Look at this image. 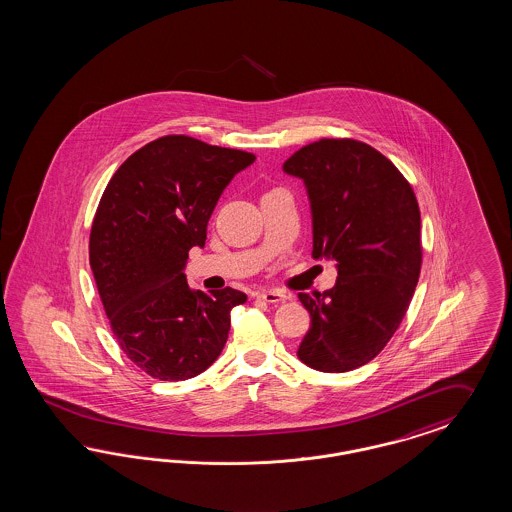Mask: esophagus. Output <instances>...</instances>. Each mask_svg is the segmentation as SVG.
Instances as JSON below:
<instances>
[{"label": "esophagus", "instance_id": "esophagus-1", "mask_svg": "<svg viewBox=\"0 0 512 512\" xmlns=\"http://www.w3.org/2000/svg\"><path fill=\"white\" fill-rule=\"evenodd\" d=\"M259 299L265 300L268 304H278V302L285 300V295L280 293V291H276V289H263L259 293Z\"/></svg>", "mask_w": 512, "mask_h": 512}]
</instances>
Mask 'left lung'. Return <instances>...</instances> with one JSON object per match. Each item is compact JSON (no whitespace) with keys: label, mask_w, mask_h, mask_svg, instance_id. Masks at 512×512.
Wrapping results in <instances>:
<instances>
[{"label":"left lung","mask_w":512,"mask_h":512,"mask_svg":"<svg viewBox=\"0 0 512 512\" xmlns=\"http://www.w3.org/2000/svg\"><path fill=\"white\" fill-rule=\"evenodd\" d=\"M312 204L314 257L338 263L335 287L312 299L300 361L321 372L367 365L406 316L422 270L420 206L406 177L369 143L323 138L285 160Z\"/></svg>","instance_id":"obj_1"}]
</instances>
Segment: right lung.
Wrapping results in <instances>:
<instances>
[{
	"instance_id": "right-lung-1",
	"label": "right lung",
	"mask_w": 512,
	"mask_h": 512,
	"mask_svg": "<svg viewBox=\"0 0 512 512\" xmlns=\"http://www.w3.org/2000/svg\"><path fill=\"white\" fill-rule=\"evenodd\" d=\"M253 153L189 136L143 145L107 183L90 229L89 261L126 357L164 382L206 371L229 338L236 289L194 291L183 274L204 247L213 208Z\"/></svg>"
}]
</instances>
